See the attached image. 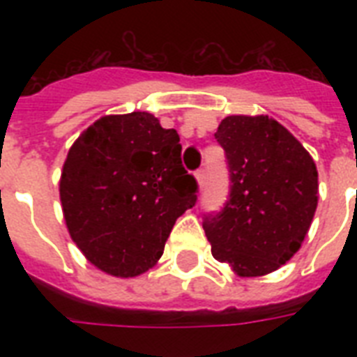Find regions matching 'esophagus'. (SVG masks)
I'll return each instance as SVG.
<instances>
[{
    "mask_svg": "<svg viewBox=\"0 0 357 357\" xmlns=\"http://www.w3.org/2000/svg\"><path fill=\"white\" fill-rule=\"evenodd\" d=\"M195 178H196V181H198V185H200V187H204V183H206V170H204V168L196 170Z\"/></svg>",
    "mask_w": 357,
    "mask_h": 357,
    "instance_id": "esophagus-1",
    "label": "esophagus"
}]
</instances>
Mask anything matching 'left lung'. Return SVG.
<instances>
[{
  "label": "left lung",
  "instance_id": "obj_1",
  "mask_svg": "<svg viewBox=\"0 0 357 357\" xmlns=\"http://www.w3.org/2000/svg\"><path fill=\"white\" fill-rule=\"evenodd\" d=\"M231 190L204 229L213 257L241 278L285 265L310 231L319 202L313 157L291 131L266 114H234L220 122Z\"/></svg>",
  "mask_w": 357,
  "mask_h": 357
}]
</instances>
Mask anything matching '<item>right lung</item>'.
<instances>
[{
  "instance_id": "add662e5",
  "label": "right lung",
  "mask_w": 357,
  "mask_h": 357,
  "mask_svg": "<svg viewBox=\"0 0 357 357\" xmlns=\"http://www.w3.org/2000/svg\"><path fill=\"white\" fill-rule=\"evenodd\" d=\"M176 129L150 113L107 114L70 148L59 195L68 234L92 265L133 278L155 265L174 224L196 204Z\"/></svg>"
}]
</instances>
